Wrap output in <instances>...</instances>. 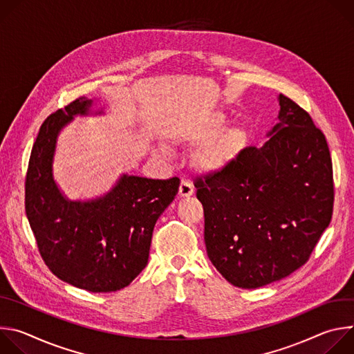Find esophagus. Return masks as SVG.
Wrapping results in <instances>:
<instances>
[{"instance_id": "34e87169", "label": "esophagus", "mask_w": 354, "mask_h": 354, "mask_svg": "<svg viewBox=\"0 0 354 354\" xmlns=\"http://www.w3.org/2000/svg\"><path fill=\"white\" fill-rule=\"evenodd\" d=\"M193 194V185L189 180H182L179 185V196L190 197Z\"/></svg>"}]
</instances>
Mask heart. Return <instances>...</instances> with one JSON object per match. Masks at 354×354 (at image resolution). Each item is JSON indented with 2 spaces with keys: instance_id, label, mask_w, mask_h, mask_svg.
I'll return each instance as SVG.
<instances>
[{
  "instance_id": "obj_1",
  "label": "heart",
  "mask_w": 354,
  "mask_h": 354,
  "mask_svg": "<svg viewBox=\"0 0 354 354\" xmlns=\"http://www.w3.org/2000/svg\"><path fill=\"white\" fill-rule=\"evenodd\" d=\"M228 118L216 112L209 116H187L169 129L175 144L200 145L196 154L197 167L207 174L227 169L246 145V133L241 127H228ZM161 151H167L161 147Z\"/></svg>"
}]
</instances>
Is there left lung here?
Segmentation results:
<instances>
[{
	"label": "left lung",
	"instance_id": "left-lung-1",
	"mask_svg": "<svg viewBox=\"0 0 354 354\" xmlns=\"http://www.w3.org/2000/svg\"><path fill=\"white\" fill-rule=\"evenodd\" d=\"M261 147L223 172L196 179L207 257L235 287L279 281L310 258L333 210L332 160L324 133L284 95Z\"/></svg>",
	"mask_w": 354,
	"mask_h": 354
}]
</instances>
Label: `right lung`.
Masks as SVG:
<instances>
[{"mask_svg":"<svg viewBox=\"0 0 354 354\" xmlns=\"http://www.w3.org/2000/svg\"><path fill=\"white\" fill-rule=\"evenodd\" d=\"M102 99L85 96L50 115L33 144L25 210L40 255L60 280L92 292L127 287L147 266L157 220L172 203L179 179L122 174L104 194L71 200L55 178L60 133L77 116H105Z\"/></svg>","mask_w":354,"mask_h":354,"instance_id":"obj_1","label":"right lung"}]
</instances>
